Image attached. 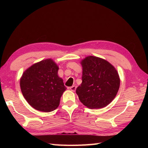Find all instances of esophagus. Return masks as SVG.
<instances>
[{
  "mask_svg": "<svg viewBox=\"0 0 148 148\" xmlns=\"http://www.w3.org/2000/svg\"><path fill=\"white\" fill-rule=\"evenodd\" d=\"M69 89H70L72 91V92H75V91H76V86H72L69 88Z\"/></svg>",
  "mask_w": 148,
  "mask_h": 148,
  "instance_id": "esophagus-1",
  "label": "esophagus"
}]
</instances>
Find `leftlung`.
Segmentation results:
<instances>
[{
	"label": "left lung",
	"mask_w": 148,
	"mask_h": 148,
	"mask_svg": "<svg viewBox=\"0 0 148 148\" xmlns=\"http://www.w3.org/2000/svg\"><path fill=\"white\" fill-rule=\"evenodd\" d=\"M82 83L76 89L81 102L89 109H100L111 103L120 85L118 72L106 60L94 56L83 59Z\"/></svg>",
	"instance_id": "left-lung-1"
}]
</instances>
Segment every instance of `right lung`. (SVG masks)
<instances>
[{
    "mask_svg": "<svg viewBox=\"0 0 148 148\" xmlns=\"http://www.w3.org/2000/svg\"><path fill=\"white\" fill-rule=\"evenodd\" d=\"M58 65L51 58L29 67L20 78V88L29 104L37 111L48 112L58 108L65 90L58 75Z\"/></svg>",
    "mask_w": 148,
    "mask_h": 148,
    "instance_id": "1",
    "label": "right lung"
}]
</instances>
